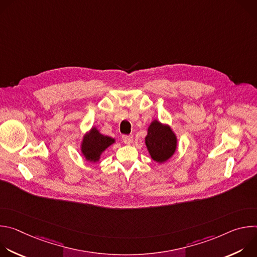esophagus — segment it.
Here are the masks:
<instances>
[{"instance_id":"34e87169","label":"esophagus","mask_w":257,"mask_h":257,"mask_svg":"<svg viewBox=\"0 0 257 257\" xmlns=\"http://www.w3.org/2000/svg\"><path fill=\"white\" fill-rule=\"evenodd\" d=\"M122 139H123L124 143L131 144L133 142V135H123Z\"/></svg>"}]
</instances>
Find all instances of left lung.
Masks as SVG:
<instances>
[{
    "label": "left lung",
    "mask_w": 257,
    "mask_h": 257,
    "mask_svg": "<svg viewBox=\"0 0 257 257\" xmlns=\"http://www.w3.org/2000/svg\"><path fill=\"white\" fill-rule=\"evenodd\" d=\"M145 144L154 161L165 163L176 152L177 137L170 126L154 120L148 129Z\"/></svg>",
    "instance_id": "left-lung-1"
}]
</instances>
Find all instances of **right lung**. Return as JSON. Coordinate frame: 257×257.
Here are the masks:
<instances>
[{
    "mask_svg": "<svg viewBox=\"0 0 257 257\" xmlns=\"http://www.w3.org/2000/svg\"><path fill=\"white\" fill-rule=\"evenodd\" d=\"M114 142V138L100 134L95 127H92L91 130L83 137L81 153L86 161L96 163L99 161L101 154Z\"/></svg>",
    "mask_w": 257,
    "mask_h": 257,
    "instance_id": "add662e5",
    "label": "right lung"
}]
</instances>
